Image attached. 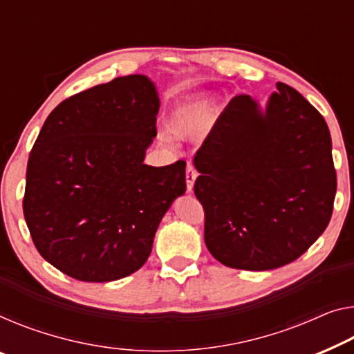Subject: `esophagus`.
<instances>
[{
  "label": "esophagus",
  "mask_w": 354,
  "mask_h": 354,
  "mask_svg": "<svg viewBox=\"0 0 354 354\" xmlns=\"http://www.w3.org/2000/svg\"><path fill=\"white\" fill-rule=\"evenodd\" d=\"M197 176H198V173H197V170H195V167L192 165V163H187V167H186V184H187V191L189 192H191L194 189V183H195V179H197Z\"/></svg>",
  "instance_id": "esophagus-1"
}]
</instances>
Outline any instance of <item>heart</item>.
<instances>
[{
	"label": "heart",
	"mask_w": 354,
	"mask_h": 354,
	"mask_svg": "<svg viewBox=\"0 0 354 354\" xmlns=\"http://www.w3.org/2000/svg\"><path fill=\"white\" fill-rule=\"evenodd\" d=\"M209 122V113L205 103H192L179 106L168 120V130L176 138H187L197 133Z\"/></svg>",
	"instance_id": "b5f03b06"
}]
</instances>
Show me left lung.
Returning <instances> with one entry per match:
<instances>
[{
  "label": "left lung",
  "mask_w": 354,
  "mask_h": 354,
  "mask_svg": "<svg viewBox=\"0 0 354 354\" xmlns=\"http://www.w3.org/2000/svg\"><path fill=\"white\" fill-rule=\"evenodd\" d=\"M266 111L232 98L194 157L205 243L224 266L272 270L304 254L328 227L337 191L328 124L288 84Z\"/></svg>",
  "instance_id": "obj_1"
}]
</instances>
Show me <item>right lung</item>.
Instances as JSON below:
<instances>
[{"label": "right lung", "instance_id": "1", "mask_svg": "<svg viewBox=\"0 0 354 354\" xmlns=\"http://www.w3.org/2000/svg\"><path fill=\"white\" fill-rule=\"evenodd\" d=\"M159 108L149 77L130 75L63 100L46 119L26 165L24 216L36 250L65 275H131L186 192V162L143 163Z\"/></svg>", "mask_w": 354, "mask_h": 354}]
</instances>
